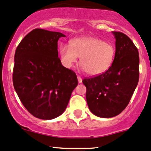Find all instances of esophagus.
I'll return each mask as SVG.
<instances>
[{"instance_id":"34e87169","label":"esophagus","mask_w":151,"mask_h":151,"mask_svg":"<svg viewBox=\"0 0 151 151\" xmlns=\"http://www.w3.org/2000/svg\"><path fill=\"white\" fill-rule=\"evenodd\" d=\"M77 80H78V83H83V79L80 77V76H77Z\"/></svg>"}]
</instances>
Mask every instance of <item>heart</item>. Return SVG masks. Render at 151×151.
Wrapping results in <instances>:
<instances>
[{"label":"heart","instance_id":"heart-1","mask_svg":"<svg viewBox=\"0 0 151 151\" xmlns=\"http://www.w3.org/2000/svg\"><path fill=\"white\" fill-rule=\"evenodd\" d=\"M59 54L63 66L71 68L80 57L83 70L91 76H99L110 68L115 58V48L109 42L92 36L74 39L70 45L62 44Z\"/></svg>","mask_w":151,"mask_h":151}]
</instances>
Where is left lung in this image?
I'll return each instance as SVG.
<instances>
[{
	"label": "left lung",
	"mask_w": 151,
	"mask_h": 151,
	"mask_svg": "<svg viewBox=\"0 0 151 151\" xmlns=\"http://www.w3.org/2000/svg\"><path fill=\"white\" fill-rule=\"evenodd\" d=\"M115 58L112 66L101 75L83 80L90 110L100 118L119 115L126 107L139 81L138 50L124 33L112 32Z\"/></svg>",
	"instance_id": "1"
}]
</instances>
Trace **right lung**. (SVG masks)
Wrapping results in <instances>:
<instances>
[{
    "instance_id": "obj_1",
    "label": "right lung",
    "mask_w": 151,
    "mask_h": 151,
    "mask_svg": "<svg viewBox=\"0 0 151 151\" xmlns=\"http://www.w3.org/2000/svg\"><path fill=\"white\" fill-rule=\"evenodd\" d=\"M65 36L34 29L15 51L14 88L27 110L39 119L60 116L78 84L75 73L63 66L58 58V41Z\"/></svg>"
}]
</instances>
